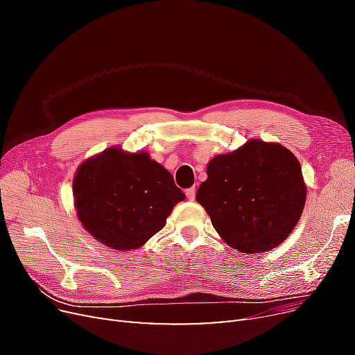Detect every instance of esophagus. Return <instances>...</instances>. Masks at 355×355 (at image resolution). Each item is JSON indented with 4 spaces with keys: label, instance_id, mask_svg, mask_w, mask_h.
<instances>
[{
    "label": "esophagus",
    "instance_id": "esophagus-1",
    "mask_svg": "<svg viewBox=\"0 0 355 355\" xmlns=\"http://www.w3.org/2000/svg\"><path fill=\"white\" fill-rule=\"evenodd\" d=\"M187 197H188V200L189 201H192L196 198V188H189V189H187Z\"/></svg>",
    "mask_w": 355,
    "mask_h": 355
}]
</instances>
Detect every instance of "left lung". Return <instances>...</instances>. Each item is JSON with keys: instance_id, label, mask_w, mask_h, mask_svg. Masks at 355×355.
Wrapping results in <instances>:
<instances>
[{"instance_id": "1", "label": "left lung", "mask_w": 355, "mask_h": 355, "mask_svg": "<svg viewBox=\"0 0 355 355\" xmlns=\"http://www.w3.org/2000/svg\"><path fill=\"white\" fill-rule=\"evenodd\" d=\"M222 240L253 254L282 244L305 207L306 185L299 159L275 142L250 139L214 155L197 196Z\"/></svg>"}]
</instances>
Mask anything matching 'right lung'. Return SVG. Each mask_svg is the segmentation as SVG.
Here are the masks:
<instances>
[{
  "instance_id": "add662e5",
  "label": "right lung",
  "mask_w": 355,
  "mask_h": 355,
  "mask_svg": "<svg viewBox=\"0 0 355 355\" xmlns=\"http://www.w3.org/2000/svg\"><path fill=\"white\" fill-rule=\"evenodd\" d=\"M73 209L84 227L112 250L132 252L164 228L185 194L145 151L111 146L84 159L72 182Z\"/></svg>"
}]
</instances>
